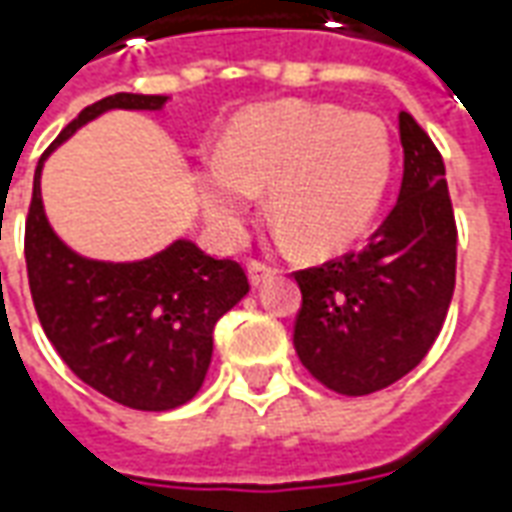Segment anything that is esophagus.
Here are the masks:
<instances>
[{"label": "esophagus", "instance_id": "esophagus-1", "mask_svg": "<svg viewBox=\"0 0 512 512\" xmlns=\"http://www.w3.org/2000/svg\"><path fill=\"white\" fill-rule=\"evenodd\" d=\"M246 271H249V282H252L255 288L257 285H263L266 279H271L274 274H277V268L266 266V263H260V260H252V263L246 266Z\"/></svg>", "mask_w": 512, "mask_h": 512}]
</instances>
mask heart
I'll list each match as a JSON object with an SVG mask.
<instances>
[{"label": "heart", "instance_id": "obj_1", "mask_svg": "<svg viewBox=\"0 0 512 512\" xmlns=\"http://www.w3.org/2000/svg\"><path fill=\"white\" fill-rule=\"evenodd\" d=\"M392 178V136L381 117L334 104L255 106L227 128L197 172L202 211L224 238H241L268 189L285 244L334 255L365 233Z\"/></svg>", "mask_w": 512, "mask_h": 512}]
</instances>
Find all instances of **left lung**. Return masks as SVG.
<instances>
[{"label":"left lung","instance_id":"8db88e82","mask_svg":"<svg viewBox=\"0 0 512 512\" xmlns=\"http://www.w3.org/2000/svg\"><path fill=\"white\" fill-rule=\"evenodd\" d=\"M400 145V194L365 249L293 274L296 354L348 397L411 373L436 343L455 290L458 230L441 153L408 112H400Z\"/></svg>","mask_w":512,"mask_h":512}]
</instances>
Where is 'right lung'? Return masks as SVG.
<instances>
[{
    "instance_id": "1",
    "label": "right lung",
    "mask_w": 512,
    "mask_h": 512,
    "mask_svg": "<svg viewBox=\"0 0 512 512\" xmlns=\"http://www.w3.org/2000/svg\"><path fill=\"white\" fill-rule=\"evenodd\" d=\"M164 104L167 95L117 93L82 109L40 156L24 235L29 290L54 351L84 384L136 411H169L200 392L213 326L249 293L244 268L186 238L134 263L76 255L46 219L40 172L54 147L98 115Z\"/></svg>"
}]
</instances>
